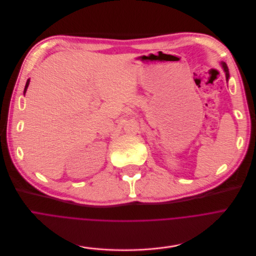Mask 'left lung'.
Returning <instances> with one entry per match:
<instances>
[{
    "instance_id": "8db88e82",
    "label": "left lung",
    "mask_w": 256,
    "mask_h": 256,
    "mask_svg": "<svg viewBox=\"0 0 256 256\" xmlns=\"http://www.w3.org/2000/svg\"><path fill=\"white\" fill-rule=\"evenodd\" d=\"M221 64H222V68H223V70H224V72H225V76H226V80H229V70H228V66H227V64H225V62H221Z\"/></svg>"
}]
</instances>
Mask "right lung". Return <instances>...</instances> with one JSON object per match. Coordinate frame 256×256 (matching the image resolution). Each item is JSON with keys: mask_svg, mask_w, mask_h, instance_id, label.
I'll use <instances>...</instances> for the list:
<instances>
[{"mask_svg": "<svg viewBox=\"0 0 256 256\" xmlns=\"http://www.w3.org/2000/svg\"><path fill=\"white\" fill-rule=\"evenodd\" d=\"M29 82H30V80L28 78V80H27V82H26V86H25V88H24V94H26V90H27V88H28V86H29Z\"/></svg>", "mask_w": 256, "mask_h": 256, "instance_id": "1", "label": "right lung"}]
</instances>
